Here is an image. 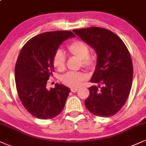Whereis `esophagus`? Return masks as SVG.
Returning a JSON list of instances; mask_svg holds the SVG:
<instances>
[{"mask_svg":"<svg viewBox=\"0 0 146 146\" xmlns=\"http://www.w3.org/2000/svg\"><path fill=\"white\" fill-rule=\"evenodd\" d=\"M77 91H78V89H77V88H72V89H71V91L73 93H76Z\"/></svg>","mask_w":146,"mask_h":146,"instance_id":"obj_1","label":"esophagus"}]
</instances>
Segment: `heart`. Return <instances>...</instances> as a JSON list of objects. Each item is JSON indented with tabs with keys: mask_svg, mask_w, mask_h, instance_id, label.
<instances>
[{
	"mask_svg": "<svg viewBox=\"0 0 146 146\" xmlns=\"http://www.w3.org/2000/svg\"><path fill=\"white\" fill-rule=\"evenodd\" d=\"M68 51L70 55L76 57L80 60L82 67L92 69L94 68L95 62L94 59L89 55V48L83 41L75 40L68 46ZM54 67L59 71H63L66 68V57L61 50L55 52L53 57ZM85 75L80 72H70L64 75L62 81L70 87H77L82 84Z\"/></svg>",
	"mask_w": 146,
	"mask_h": 146,
	"instance_id": "b5f03b06",
	"label": "heart"
}]
</instances>
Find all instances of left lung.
Returning a JSON list of instances; mask_svg holds the SVG:
<instances>
[{
    "instance_id": "8db88e82",
    "label": "left lung",
    "mask_w": 146,
    "mask_h": 146,
    "mask_svg": "<svg viewBox=\"0 0 146 146\" xmlns=\"http://www.w3.org/2000/svg\"><path fill=\"white\" fill-rule=\"evenodd\" d=\"M97 53L86 108L95 116L110 117L125 104L132 86V60L125 43L110 30L98 27L73 30Z\"/></svg>"
}]
</instances>
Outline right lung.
I'll return each instance as SVG.
<instances>
[{"mask_svg": "<svg viewBox=\"0 0 146 146\" xmlns=\"http://www.w3.org/2000/svg\"><path fill=\"white\" fill-rule=\"evenodd\" d=\"M74 37L70 31L44 32L21 48L15 68L16 88L25 108L38 119H51L64 109L71 90L58 83L50 90L46 85L54 72L55 52L65 40Z\"/></svg>", "mask_w": 146, "mask_h": 146, "instance_id": "obj_1", "label": "right lung"}]
</instances>
